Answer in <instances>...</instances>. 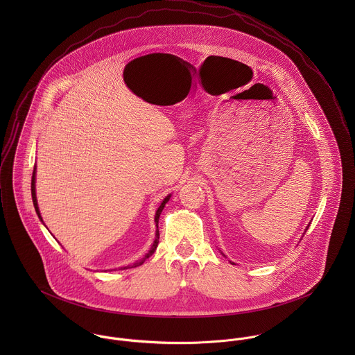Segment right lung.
Here are the masks:
<instances>
[{"label":"right lung","instance_id":"1","mask_svg":"<svg viewBox=\"0 0 355 355\" xmlns=\"http://www.w3.org/2000/svg\"><path fill=\"white\" fill-rule=\"evenodd\" d=\"M31 197H33V202H34L35 211H37L38 217H40V218H41V221H42V217H41V213H40V207H38V202H37V194H35V166H34V172H33V178H31ZM169 198H171V194H169V196H166V197L164 198V201L161 202L159 207H158V209H157V211H155V217H154V221H155V227H157V231H155V239H154V242H153L152 249L149 250V253L145 255V258H142L141 261H137V262H135V263H132V265L124 266L123 269H127V268H135V266H139V265H142V263L145 262V259H146V258H149V257L153 255V253L155 252V249H157V246H158V239H159V232H158V218H159V214H161V211H162V209H164L165 203L169 201Z\"/></svg>","mask_w":355,"mask_h":355}]
</instances>
